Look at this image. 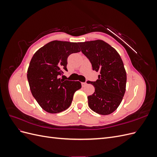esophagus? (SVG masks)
<instances>
[{
	"label": "esophagus",
	"mask_w": 157,
	"mask_h": 157,
	"mask_svg": "<svg viewBox=\"0 0 157 157\" xmlns=\"http://www.w3.org/2000/svg\"><path fill=\"white\" fill-rule=\"evenodd\" d=\"M86 84H87L86 82H82V83H81V84H82V87H84V86H86Z\"/></svg>",
	"instance_id": "esophagus-1"
}]
</instances>
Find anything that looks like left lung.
Returning a JSON list of instances; mask_svg holds the SVG:
<instances>
[{
  "label": "left lung",
  "instance_id": "1",
  "mask_svg": "<svg viewBox=\"0 0 157 157\" xmlns=\"http://www.w3.org/2000/svg\"><path fill=\"white\" fill-rule=\"evenodd\" d=\"M78 44L92 69L99 72L96 81H87L95 88L94 93L88 96V106L99 115H109L119 106L126 91V73L122 60L117 50L103 40Z\"/></svg>",
  "mask_w": 157,
  "mask_h": 157
}]
</instances>
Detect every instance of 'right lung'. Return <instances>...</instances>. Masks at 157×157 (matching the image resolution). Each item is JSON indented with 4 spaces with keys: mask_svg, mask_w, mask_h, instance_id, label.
Wrapping results in <instances>:
<instances>
[{
    "mask_svg": "<svg viewBox=\"0 0 157 157\" xmlns=\"http://www.w3.org/2000/svg\"><path fill=\"white\" fill-rule=\"evenodd\" d=\"M80 52L77 42L54 40L38 50L30 61L27 80L33 96L46 112L58 113L71 105L79 81L60 78L67 71V58Z\"/></svg>",
    "mask_w": 157,
    "mask_h": 157,
    "instance_id": "obj_1",
    "label": "right lung"
}]
</instances>
